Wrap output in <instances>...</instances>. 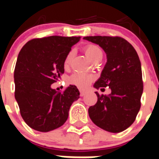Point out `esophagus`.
Returning <instances> with one entry per match:
<instances>
[{"label":"esophagus","instance_id":"esophagus-1","mask_svg":"<svg viewBox=\"0 0 159 159\" xmlns=\"http://www.w3.org/2000/svg\"><path fill=\"white\" fill-rule=\"evenodd\" d=\"M80 94H81V96H84V95L86 94V91H84V90H80Z\"/></svg>","mask_w":159,"mask_h":159}]
</instances>
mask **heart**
Wrapping results in <instances>:
<instances>
[{"mask_svg":"<svg viewBox=\"0 0 159 159\" xmlns=\"http://www.w3.org/2000/svg\"><path fill=\"white\" fill-rule=\"evenodd\" d=\"M84 51H85L87 57L92 61H93L98 57H102V55H103L102 50L96 45H88L87 47H85ZM74 55H75V52L73 50L68 52V54L66 55V59H65V66L66 67H68L70 65V63L74 58ZM93 80V76L92 75H90L89 73L81 72V71L74 72L69 77L70 83L79 87V88H82V89L87 88Z\"/></svg>","mask_w":159,"mask_h":159,"instance_id":"1","label":"heart"}]
</instances>
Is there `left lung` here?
<instances>
[{"instance_id":"8db88e82","label":"left lung","mask_w":159,"mask_h":159,"mask_svg":"<svg viewBox=\"0 0 159 159\" xmlns=\"http://www.w3.org/2000/svg\"><path fill=\"white\" fill-rule=\"evenodd\" d=\"M99 45L107 54V63L93 87H109L108 95L95 92L97 103L89 108L93 123L100 129L119 133L134 122L143 93L142 72L139 56L129 42L121 37L85 36Z\"/></svg>"}]
</instances>
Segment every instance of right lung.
Returning a JSON list of instances; mask_svg holds the SVG:
<instances>
[{
	"instance_id": "right-lung-1",
	"label": "right lung",
	"mask_w": 159,
	"mask_h": 159,
	"mask_svg": "<svg viewBox=\"0 0 159 159\" xmlns=\"http://www.w3.org/2000/svg\"><path fill=\"white\" fill-rule=\"evenodd\" d=\"M80 36H52L24 46L14 70L15 100L23 119L31 129L48 132L66 123L79 90L70 85L63 93L52 89L65 72V59Z\"/></svg>"
}]
</instances>
